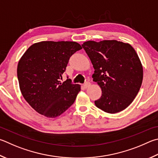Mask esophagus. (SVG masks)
Returning a JSON list of instances; mask_svg holds the SVG:
<instances>
[{
	"instance_id": "1",
	"label": "esophagus",
	"mask_w": 158,
	"mask_h": 158,
	"mask_svg": "<svg viewBox=\"0 0 158 158\" xmlns=\"http://www.w3.org/2000/svg\"><path fill=\"white\" fill-rule=\"evenodd\" d=\"M90 85V83L89 82V81H86L85 83V84H84V87L85 88H87L88 87H89Z\"/></svg>"
}]
</instances>
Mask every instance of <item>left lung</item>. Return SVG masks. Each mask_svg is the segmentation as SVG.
Masks as SVG:
<instances>
[{
    "instance_id": "obj_1",
    "label": "left lung",
    "mask_w": 158,
    "mask_h": 158,
    "mask_svg": "<svg viewBox=\"0 0 158 158\" xmlns=\"http://www.w3.org/2000/svg\"><path fill=\"white\" fill-rule=\"evenodd\" d=\"M82 47L93 65V81L102 88V96L94 101L106 113L124 110L138 93L143 68L135 50L130 44L116 40L88 41Z\"/></svg>"
}]
</instances>
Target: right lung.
<instances>
[{
    "mask_svg": "<svg viewBox=\"0 0 158 158\" xmlns=\"http://www.w3.org/2000/svg\"><path fill=\"white\" fill-rule=\"evenodd\" d=\"M74 41H41L28 48L20 59L17 77L25 99L39 113L56 117L70 108L81 90L68 79L62 82L73 54L81 49Z\"/></svg>",
    "mask_w": 158,
    "mask_h": 158,
    "instance_id": "add662e5",
    "label": "right lung"
}]
</instances>
